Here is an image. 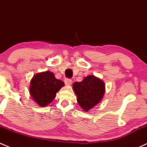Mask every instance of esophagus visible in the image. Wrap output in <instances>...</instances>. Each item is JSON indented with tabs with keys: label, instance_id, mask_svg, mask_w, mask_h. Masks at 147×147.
<instances>
[{
	"label": "esophagus",
	"instance_id": "obj_1",
	"mask_svg": "<svg viewBox=\"0 0 147 147\" xmlns=\"http://www.w3.org/2000/svg\"><path fill=\"white\" fill-rule=\"evenodd\" d=\"M64 82H65V85H71L72 84V79H65V80H64Z\"/></svg>",
	"mask_w": 147,
	"mask_h": 147
}]
</instances>
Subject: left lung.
I'll list each match as a JSON object with an SVG mask.
<instances>
[{
  "label": "left lung",
  "mask_w": 147,
  "mask_h": 147,
  "mask_svg": "<svg viewBox=\"0 0 147 147\" xmlns=\"http://www.w3.org/2000/svg\"><path fill=\"white\" fill-rule=\"evenodd\" d=\"M72 88L79 106L87 112L101 102L105 92V84L100 79L89 75L82 82H75Z\"/></svg>",
  "instance_id": "obj_1"
}]
</instances>
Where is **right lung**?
<instances>
[{
    "mask_svg": "<svg viewBox=\"0 0 147 147\" xmlns=\"http://www.w3.org/2000/svg\"><path fill=\"white\" fill-rule=\"evenodd\" d=\"M64 86L63 82L57 79L50 71L39 72L30 82V93L40 106H46L56 97V93Z\"/></svg>",
    "mask_w": 147,
    "mask_h": 147,
    "instance_id": "add662e5",
    "label": "right lung"
}]
</instances>
